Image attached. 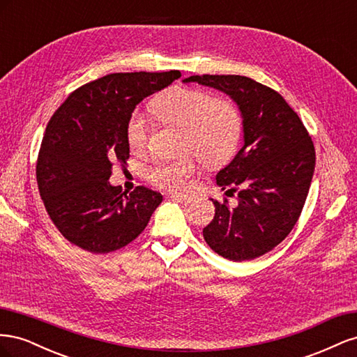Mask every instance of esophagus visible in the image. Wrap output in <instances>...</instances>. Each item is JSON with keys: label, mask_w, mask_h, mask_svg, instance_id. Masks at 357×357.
Listing matches in <instances>:
<instances>
[{"label": "esophagus", "mask_w": 357, "mask_h": 357, "mask_svg": "<svg viewBox=\"0 0 357 357\" xmlns=\"http://www.w3.org/2000/svg\"><path fill=\"white\" fill-rule=\"evenodd\" d=\"M171 199L188 205V204H190V202L193 201V197H190V195H180V193H174V195H171Z\"/></svg>", "instance_id": "1"}]
</instances>
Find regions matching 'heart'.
I'll return each instance as SVG.
<instances>
[{
	"mask_svg": "<svg viewBox=\"0 0 357 357\" xmlns=\"http://www.w3.org/2000/svg\"><path fill=\"white\" fill-rule=\"evenodd\" d=\"M153 113L165 123L183 129L180 152L176 160H158L147 169L149 181L159 189L178 192L189 186L195 174L198 158L207 165L228 160L240 142L241 116L226 100L197 89L176 88L160 95L153 102ZM150 119L147 113L135 112L128 122L126 139L134 153L149 147Z\"/></svg>",
	"mask_w": 357,
	"mask_h": 357,
	"instance_id": "heart-1",
	"label": "heart"
}]
</instances>
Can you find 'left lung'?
<instances>
[{"label": "left lung", "mask_w": 357, "mask_h": 357, "mask_svg": "<svg viewBox=\"0 0 357 357\" xmlns=\"http://www.w3.org/2000/svg\"><path fill=\"white\" fill-rule=\"evenodd\" d=\"M183 82L225 92L241 112L243 147L215 176L222 190L238 193V204L231 208L228 199H211L215 214L202 234L218 255L252 261L296 225L316 167L314 144L299 116L268 86L244 75L204 74Z\"/></svg>", "instance_id": "1"}]
</instances>
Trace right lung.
I'll return each mask as SVG.
<instances>
[{"mask_svg": "<svg viewBox=\"0 0 357 357\" xmlns=\"http://www.w3.org/2000/svg\"><path fill=\"white\" fill-rule=\"evenodd\" d=\"M180 71L114 73L75 89L52 116L37 159L40 197L66 238L86 252L110 253L144 231L162 195L110 185L129 158L126 128L137 104L180 79Z\"/></svg>", "mask_w": 357, "mask_h": 357, "instance_id": "obj_1", "label": "right lung"}]
</instances>
